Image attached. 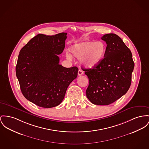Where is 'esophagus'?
<instances>
[{
  "label": "esophagus",
  "mask_w": 149,
  "mask_h": 149,
  "mask_svg": "<svg viewBox=\"0 0 149 149\" xmlns=\"http://www.w3.org/2000/svg\"><path fill=\"white\" fill-rule=\"evenodd\" d=\"M83 73H84V72L82 70H79V71H78V75L79 76H81L82 74H83Z\"/></svg>",
  "instance_id": "34e87169"
}]
</instances>
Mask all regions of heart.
Segmentation results:
<instances>
[{
	"label": "heart",
	"instance_id": "b5f03b06",
	"mask_svg": "<svg viewBox=\"0 0 149 149\" xmlns=\"http://www.w3.org/2000/svg\"><path fill=\"white\" fill-rule=\"evenodd\" d=\"M72 55L81 59V63L86 68L98 66L104 59L107 52V45L102 40H86L77 43L70 47ZM66 57L72 59V55L66 52Z\"/></svg>",
	"mask_w": 149,
	"mask_h": 149
}]
</instances>
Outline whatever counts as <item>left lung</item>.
I'll return each mask as SVG.
<instances>
[{"instance_id":"left-lung-1","label":"left lung","mask_w":149,"mask_h":149,"mask_svg":"<svg viewBox=\"0 0 149 149\" xmlns=\"http://www.w3.org/2000/svg\"><path fill=\"white\" fill-rule=\"evenodd\" d=\"M101 39L107 43V52L98 66L84 69L89 81L86 94L92 103L109 105L129 90L134 63L130 50L118 35L107 34Z\"/></svg>"}]
</instances>
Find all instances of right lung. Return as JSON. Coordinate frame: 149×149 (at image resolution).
<instances>
[{
	"instance_id": "right-lung-1",
	"label": "right lung",
	"mask_w": 149,
	"mask_h": 149,
	"mask_svg": "<svg viewBox=\"0 0 149 149\" xmlns=\"http://www.w3.org/2000/svg\"><path fill=\"white\" fill-rule=\"evenodd\" d=\"M67 34H39L20 50L16 67L20 89L26 99L39 107L58 106L77 76V67L65 68L59 64L58 55L64 49Z\"/></svg>"
}]
</instances>
